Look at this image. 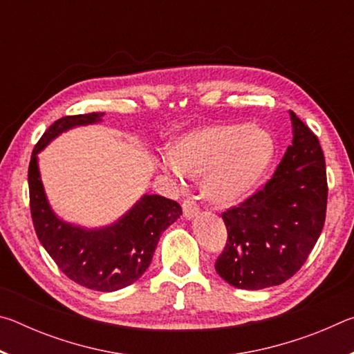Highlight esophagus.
Instances as JSON below:
<instances>
[{
  "label": "esophagus",
  "mask_w": 354,
  "mask_h": 354,
  "mask_svg": "<svg viewBox=\"0 0 354 354\" xmlns=\"http://www.w3.org/2000/svg\"><path fill=\"white\" fill-rule=\"evenodd\" d=\"M183 212H184V217L185 218L196 217V215L200 214L198 203H196L195 200H192V198L184 200V203H183Z\"/></svg>",
  "instance_id": "obj_1"
}]
</instances>
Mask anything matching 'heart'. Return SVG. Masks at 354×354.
I'll return each instance as SVG.
<instances>
[{
    "instance_id": "obj_1",
    "label": "heart",
    "mask_w": 354,
    "mask_h": 354,
    "mask_svg": "<svg viewBox=\"0 0 354 354\" xmlns=\"http://www.w3.org/2000/svg\"><path fill=\"white\" fill-rule=\"evenodd\" d=\"M274 140L266 129L247 123L206 124L170 147L160 167L171 176L181 171L203 177L206 198L217 206L247 200L262 184L274 159Z\"/></svg>"
}]
</instances>
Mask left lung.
<instances>
[{"mask_svg": "<svg viewBox=\"0 0 354 354\" xmlns=\"http://www.w3.org/2000/svg\"><path fill=\"white\" fill-rule=\"evenodd\" d=\"M290 120L292 145L273 176L221 214L227 239L215 270L237 289H266L292 278L325 225V156L319 137L292 111Z\"/></svg>", "mask_w": 354, "mask_h": 354, "instance_id": "8db88e82", "label": "left lung"}]
</instances>
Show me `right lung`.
Returning <instances> with one entry per match:
<instances>
[{
    "label": "right lung",
    "instance_id": "add662e5",
    "mask_svg": "<svg viewBox=\"0 0 354 354\" xmlns=\"http://www.w3.org/2000/svg\"><path fill=\"white\" fill-rule=\"evenodd\" d=\"M103 115L92 112L56 120L32 149L28 184L35 234L56 266L82 287L113 292L136 283L145 273L160 234L175 223L183 209L164 196L145 195L122 220L101 230H82L56 217L40 181L37 153L64 131L97 123Z\"/></svg>",
    "mask_w": 354,
    "mask_h": 354
}]
</instances>
